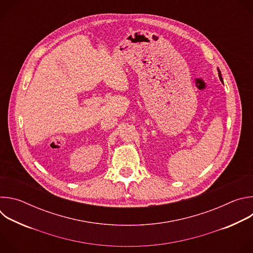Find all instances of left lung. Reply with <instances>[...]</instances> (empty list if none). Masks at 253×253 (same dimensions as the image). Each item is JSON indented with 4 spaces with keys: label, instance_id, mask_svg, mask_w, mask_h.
Listing matches in <instances>:
<instances>
[{
    "label": "left lung",
    "instance_id": "1",
    "mask_svg": "<svg viewBox=\"0 0 253 253\" xmlns=\"http://www.w3.org/2000/svg\"><path fill=\"white\" fill-rule=\"evenodd\" d=\"M218 76H219V79L221 80V82H223V81H222V77H221V73H220V71H219V69H218Z\"/></svg>",
    "mask_w": 253,
    "mask_h": 253
}]
</instances>
